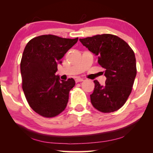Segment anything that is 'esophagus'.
I'll return each mask as SVG.
<instances>
[{
  "mask_svg": "<svg viewBox=\"0 0 153 153\" xmlns=\"http://www.w3.org/2000/svg\"><path fill=\"white\" fill-rule=\"evenodd\" d=\"M84 81V79L81 78V77H76V82H82Z\"/></svg>",
  "mask_w": 153,
  "mask_h": 153,
  "instance_id": "1",
  "label": "esophagus"
}]
</instances>
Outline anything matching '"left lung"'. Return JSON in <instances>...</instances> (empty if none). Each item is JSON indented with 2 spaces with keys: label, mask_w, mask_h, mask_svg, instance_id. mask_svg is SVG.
<instances>
[{
  "label": "left lung",
  "mask_w": 153,
  "mask_h": 153,
  "mask_svg": "<svg viewBox=\"0 0 153 153\" xmlns=\"http://www.w3.org/2000/svg\"><path fill=\"white\" fill-rule=\"evenodd\" d=\"M79 41L98 56V63L105 69V84L94 81V92L90 95L92 105L100 112L117 111L130 94L136 76L134 51L121 38L108 33L80 38Z\"/></svg>",
  "instance_id": "left-lung-1"
}]
</instances>
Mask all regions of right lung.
I'll list each match as a JSON object with an SVG mask.
<instances>
[{"label":"right lung","instance_id":"add662e5","mask_svg":"<svg viewBox=\"0 0 153 153\" xmlns=\"http://www.w3.org/2000/svg\"><path fill=\"white\" fill-rule=\"evenodd\" d=\"M77 40L42 35L25 46L20 64L23 90L30 107L43 117H55L67 107L76 82L73 78L61 80L55 74L57 64Z\"/></svg>","mask_w":153,"mask_h":153}]
</instances>
